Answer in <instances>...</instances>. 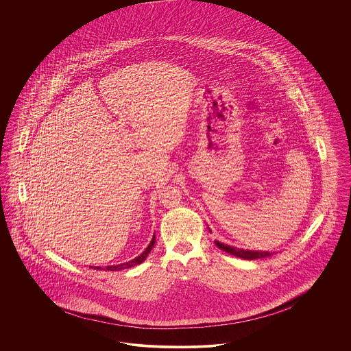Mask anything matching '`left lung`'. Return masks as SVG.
I'll use <instances>...</instances> for the list:
<instances>
[{"label": "left lung", "mask_w": 351, "mask_h": 351, "mask_svg": "<svg viewBox=\"0 0 351 351\" xmlns=\"http://www.w3.org/2000/svg\"><path fill=\"white\" fill-rule=\"evenodd\" d=\"M215 243L217 245V247H219L221 250L226 251V252L232 254L234 256H238V258H242V259H247V261L266 258V256H269V255L274 254V252H269V251L242 250V249H237V247L229 246V245H223V243H221L218 241H215Z\"/></svg>", "instance_id": "obj_1"}]
</instances>
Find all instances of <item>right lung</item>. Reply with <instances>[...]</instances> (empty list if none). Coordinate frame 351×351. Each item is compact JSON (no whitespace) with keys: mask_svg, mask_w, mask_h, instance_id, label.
Wrapping results in <instances>:
<instances>
[{"mask_svg":"<svg viewBox=\"0 0 351 351\" xmlns=\"http://www.w3.org/2000/svg\"><path fill=\"white\" fill-rule=\"evenodd\" d=\"M154 245H155V235L152 237V239H151L150 245L147 246V249L143 251L141 255H138L135 259L133 261H130V262H126V263H121V265H116V266H108V267L101 268V267H95V269H105V271H121V269H125V268H130L134 267V266H136V265H141L146 258H147V255L150 254V251L152 250V247H154Z\"/></svg>","mask_w":351,"mask_h":351,"instance_id":"1","label":"right lung"}]
</instances>
